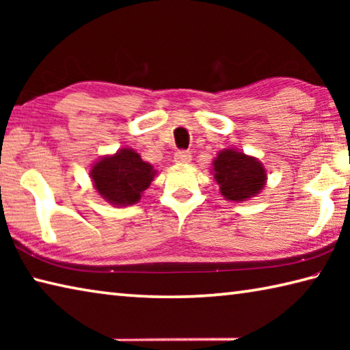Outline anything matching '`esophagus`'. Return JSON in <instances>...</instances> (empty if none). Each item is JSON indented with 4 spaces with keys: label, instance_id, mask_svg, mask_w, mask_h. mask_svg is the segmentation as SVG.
Instances as JSON below:
<instances>
[{
    "label": "esophagus",
    "instance_id": "esophagus-1",
    "mask_svg": "<svg viewBox=\"0 0 350 350\" xmlns=\"http://www.w3.org/2000/svg\"><path fill=\"white\" fill-rule=\"evenodd\" d=\"M174 162H177V163H188V162H191V152L185 151V150L177 151L174 154Z\"/></svg>",
    "mask_w": 350,
    "mask_h": 350
}]
</instances>
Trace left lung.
I'll return each mask as SVG.
<instances>
[{"label":"left lung","instance_id":"obj_1","mask_svg":"<svg viewBox=\"0 0 350 350\" xmlns=\"http://www.w3.org/2000/svg\"><path fill=\"white\" fill-rule=\"evenodd\" d=\"M213 171L224 198L242 202L265 185V170L256 159L236 150H224L213 162Z\"/></svg>","mask_w":350,"mask_h":350}]
</instances>
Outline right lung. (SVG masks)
Here are the masks:
<instances>
[{
    "instance_id": "1",
    "label": "right lung",
    "mask_w": 350,
    "mask_h": 350,
    "mask_svg": "<svg viewBox=\"0 0 350 350\" xmlns=\"http://www.w3.org/2000/svg\"><path fill=\"white\" fill-rule=\"evenodd\" d=\"M156 171L133 150H120L94 165L91 177L100 196L114 205L139 202L142 193L150 187Z\"/></svg>"
}]
</instances>
